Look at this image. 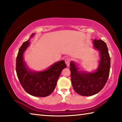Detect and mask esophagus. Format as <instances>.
Listing matches in <instances>:
<instances>
[{"label": "esophagus", "mask_w": 122, "mask_h": 122, "mask_svg": "<svg viewBox=\"0 0 122 122\" xmlns=\"http://www.w3.org/2000/svg\"><path fill=\"white\" fill-rule=\"evenodd\" d=\"M70 61H71V59L69 58H67L65 59V62L66 64V66H70Z\"/></svg>", "instance_id": "34e87169"}]
</instances>
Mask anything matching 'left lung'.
<instances>
[{
	"instance_id": "1",
	"label": "left lung",
	"mask_w": 122,
	"mask_h": 122,
	"mask_svg": "<svg viewBox=\"0 0 122 122\" xmlns=\"http://www.w3.org/2000/svg\"><path fill=\"white\" fill-rule=\"evenodd\" d=\"M93 43L101 56L99 66L95 72L80 71L74 62L70 64L72 86L77 94L82 96H92L99 92L105 86L110 74L111 61L107 44L97 39L93 40Z\"/></svg>"
}]
</instances>
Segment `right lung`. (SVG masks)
Masks as SVG:
<instances>
[{
    "mask_svg": "<svg viewBox=\"0 0 122 122\" xmlns=\"http://www.w3.org/2000/svg\"><path fill=\"white\" fill-rule=\"evenodd\" d=\"M34 34H32L31 37ZM30 39L23 43L19 48L16 59L17 75L24 89L28 94L38 97H46L55 89L58 80L62 70L66 67L62 60L53 64L46 70L32 72L27 68L23 54L29 45Z\"/></svg>",
    "mask_w": 122,
    "mask_h": 122,
    "instance_id": "1",
    "label": "right lung"
}]
</instances>
